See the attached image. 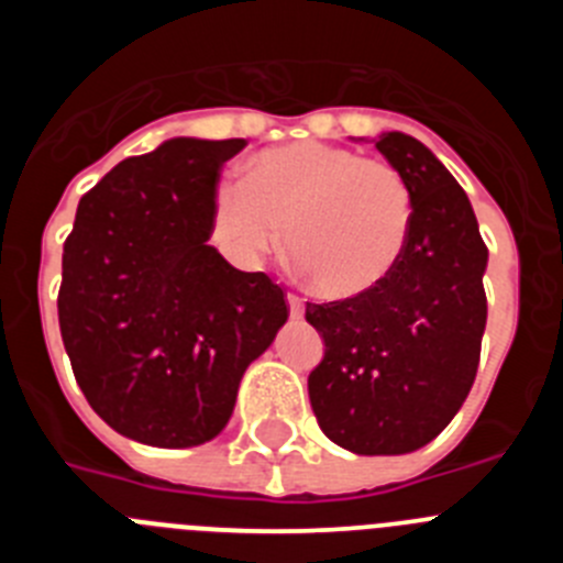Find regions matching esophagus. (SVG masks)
<instances>
[{"instance_id":"34e87169","label":"esophagus","mask_w":563,"mask_h":563,"mask_svg":"<svg viewBox=\"0 0 563 563\" xmlns=\"http://www.w3.org/2000/svg\"><path fill=\"white\" fill-rule=\"evenodd\" d=\"M287 305H290V316L301 318L305 316V301L296 296V292H287Z\"/></svg>"}]
</instances>
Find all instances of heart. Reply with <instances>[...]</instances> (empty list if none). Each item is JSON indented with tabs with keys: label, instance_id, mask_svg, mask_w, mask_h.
Returning <instances> with one entry per match:
<instances>
[{
	"label": "heart",
	"instance_id": "b5f03b06",
	"mask_svg": "<svg viewBox=\"0 0 563 563\" xmlns=\"http://www.w3.org/2000/svg\"><path fill=\"white\" fill-rule=\"evenodd\" d=\"M411 191L395 166L352 148L298 141L258 152L242 186L213 191L211 236L239 267L262 265L285 242L327 298L375 290L400 262Z\"/></svg>",
	"mask_w": 563,
	"mask_h": 563
}]
</instances>
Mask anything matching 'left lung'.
Here are the masks:
<instances>
[{
  "label": "left lung",
  "instance_id": "8db88e82",
  "mask_svg": "<svg viewBox=\"0 0 563 563\" xmlns=\"http://www.w3.org/2000/svg\"><path fill=\"white\" fill-rule=\"evenodd\" d=\"M375 146L411 191L409 239L375 290L307 301V321L327 346L307 389L335 445L395 456L434 440L474 386L487 247L467 194L429 148L402 132H383Z\"/></svg>",
  "mask_w": 563,
  "mask_h": 563
}]
</instances>
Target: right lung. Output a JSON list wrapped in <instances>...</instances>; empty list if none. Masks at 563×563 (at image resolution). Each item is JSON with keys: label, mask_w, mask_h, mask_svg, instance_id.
<instances>
[{"label": "right lung", "mask_w": 563, "mask_h": 563, "mask_svg": "<svg viewBox=\"0 0 563 563\" xmlns=\"http://www.w3.org/2000/svg\"><path fill=\"white\" fill-rule=\"evenodd\" d=\"M247 143L174 137L89 188L64 242L58 327L87 402L118 434L191 449L287 321L285 290L211 239L220 166Z\"/></svg>", "instance_id": "obj_1"}]
</instances>
